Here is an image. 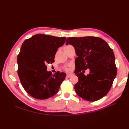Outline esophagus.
Returning a JSON list of instances; mask_svg holds the SVG:
<instances>
[{
	"instance_id": "esophagus-1",
	"label": "esophagus",
	"mask_w": 129,
	"mask_h": 129,
	"mask_svg": "<svg viewBox=\"0 0 129 129\" xmlns=\"http://www.w3.org/2000/svg\"><path fill=\"white\" fill-rule=\"evenodd\" d=\"M73 75V74H67V77H71Z\"/></svg>"
}]
</instances>
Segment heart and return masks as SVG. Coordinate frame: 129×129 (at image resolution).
Returning a JSON list of instances; mask_svg holds the SVG:
<instances>
[{
    "mask_svg": "<svg viewBox=\"0 0 129 129\" xmlns=\"http://www.w3.org/2000/svg\"><path fill=\"white\" fill-rule=\"evenodd\" d=\"M65 69L66 70V71H69V68H68V67H65Z\"/></svg>",
    "mask_w": 129,
    "mask_h": 129,
    "instance_id": "b5f03b06",
    "label": "heart"
}]
</instances>
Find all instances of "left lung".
<instances>
[{
	"label": "left lung",
	"mask_w": 129,
	"mask_h": 129,
	"mask_svg": "<svg viewBox=\"0 0 129 129\" xmlns=\"http://www.w3.org/2000/svg\"><path fill=\"white\" fill-rule=\"evenodd\" d=\"M72 45L75 58V75L79 81L74 88L77 94L88 101H96L107 94L117 75L112 49L102 39L95 37H70L66 45ZM90 70L87 76L81 70Z\"/></svg>",
	"instance_id": "obj_1"
}]
</instances>
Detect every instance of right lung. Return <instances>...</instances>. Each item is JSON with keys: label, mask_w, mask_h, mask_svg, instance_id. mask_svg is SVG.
Instances as JSON below:
<instances>
[{"label": "right lung", "mask_w": 129, "mask_h": 129, "mask_svg": "<svg viewBox=\"0 0 129 129\" xmlns=\"http://www.w3.org/2000/svg\"><path fill=\"white\" fill-rule=\"evenodd\" d=\"M66 37L38 34L24 41L18 55V74L23 88L35 99L45 100L55 95L66 76L47 71V64H52L57 48Z\"/></svg>", "instance_id": "right-lung-1"}]
</instances>
